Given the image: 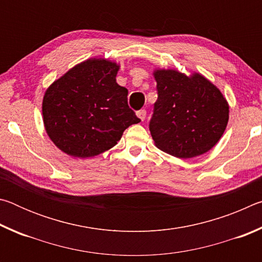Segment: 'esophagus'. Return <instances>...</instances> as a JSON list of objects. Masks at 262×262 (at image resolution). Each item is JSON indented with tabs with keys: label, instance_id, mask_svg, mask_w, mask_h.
I'll return each instance as SVG.
<instances>
[{
	"label": "esophagus",
	"instance_id": "34e87169",
	"mask_svg": "<svg viewBox=\"0 0 262 262\" xmlns=\"http://www.w3.org/2000/svg\"><path fill=\"white\" fill-rule=\"evenodd\" d=\"M136 115L141 119L142 121H143L144 119H145V115H147V111H145L144 108H142V110H140V111H137V112H136Z\"/></svg>",
	"mask_w": 262,
	"mask_h": 262
}]
</instances>
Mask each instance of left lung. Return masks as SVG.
I'll use <instances>...</instances> for the list:
<instances>
[{"mask_svg": "<svg viewBox=\"0 0 262 262\" xmlns=\"http://www.w3.org/2000/svg\"><path fill=\"white\" fill-rule=\"evenodd\" d=\"M158 98L149 129L162 151L193 158L214 147L229 121V104L202 75L190 76L173 69L154 72Z\"/></svg>", "mask_w": 262, "mask_h": 262, "instance_id": "left-lung-1", "label": "left lung"}]
</instances>
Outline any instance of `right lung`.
I'll list each match as a JSON object with an SVG mask.
<instances>
[{
	"label": "right lung",
	"mask_w": 262,
	"mask_h": 262,
	"mask_svg": "<svg viewBox=\"0 0 262 262\" xmlns=\"http://www.w3.org/2000/svg\"><path fill=\"white\" fill-rule=\"evenodd\" d=\"M119 66L89 59L68 70L47 89L43 125L57 148L69 156L94 157L113 148L128 128L141 120L117 83Z\"/></svg>",
	"instance_id": "obj_1"
}]
</instances>
